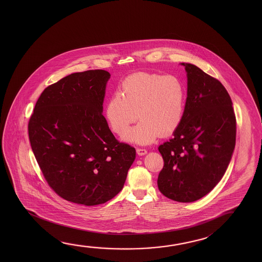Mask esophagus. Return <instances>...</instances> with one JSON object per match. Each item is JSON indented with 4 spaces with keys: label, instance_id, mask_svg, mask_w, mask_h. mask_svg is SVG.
Instances as JSON below:
<instances>
[{
    "label": "esophagus",
    "instance_id": "34e87169",
    "mask_svg": "<svg viewBox=\"0 0 262 262\" xmlns=\"http://www.w3.org/2000/svg\"><path fill=\"white\" fill-rule=\"evenodd\" d=\"M137 154L139 155H144L147 154V150L144 148H137Z\"/></svg>",
    "mask_w": 262,
    "mask_h": 262
}]
</instances>
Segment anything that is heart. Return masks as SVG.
I'll return each instance as SVG.
<instances>
[{"label":"heart","instance_id":"heart-1","mask_svg":"<svg viewBox=\"0 0 262 262\" xmlns=\"http://www.w3.org/2000/svg\"><path fill=\"white\" fill-rule=\"evenodd\" d=\"M185 86L176 75L138 72L121 82L120 93L108 99L105 116L112 132L124 140L140 144L154 142L159 135L167 137L179 128L184 117Z\"/></svg>","mask_w":262,"mask_h":262}]
</instances>
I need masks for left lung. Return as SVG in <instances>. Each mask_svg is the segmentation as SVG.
<instances>
[{"instance_id": "8db88e82", "label": "left lung", "mask_w": 262, "mask_h": 262, "mask_svg": "<svg viewBox=\"0 0 262 262\" xmlns=\"http://www.w3.org/2000/svg\"><path fill=\"white\" fill-rule=\"evenodd\" d=\"M187 72L183 120L169 142L159 146L163 167L157 185L173 201H196L223 177L236 144V115L219 79L196 66L182 63Z\"/></svg>"}]
</instances>
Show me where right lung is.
<instances>
[{
  "mask_svg": "<svg viewBox=\"0 0 262 262\" xmlns=\"http://www.w3.org/2000/svg\"><path fill=\"white\" fill-rule=\"evenodd\" d=\"M111 74L96 69L46 88L28 122L31 147L52 190L83 206L104 204L123 188L135 159L102 115Z\"/></svg>",
  "mask_w": 262,
  "mask_h": 262,
  "instance_id": "obj_1",
  "label": "right lung"
}]
</instances>
